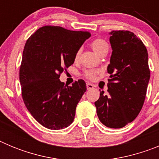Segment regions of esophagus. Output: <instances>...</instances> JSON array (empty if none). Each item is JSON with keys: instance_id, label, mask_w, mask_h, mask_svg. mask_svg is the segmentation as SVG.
<instances>
[{"instance_id": "obj_1", "label": "esophagus", "mask_w": 159, "mask_h": 159, "mask_svg": "<svg viewBox=\"0 0 159 159\" xmlns=\"http://www.w3.org/2000/svg\"><path fill=\"white\" fill-rule=\"evenodd\" d=\"M94 87H95V86H94L92 84H91V83H87V89H88V90L92 89Z\"/></svg>"}]
</instances>
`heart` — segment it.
Wrapping results in <instances>:
<instances>
[{
    "mask_svg": "<svg viewBox=\"0 0 159 159\" xmlns=\"http://www.w3.org/2000/svg\"><path fill=\"white\" fill-rule=\"evenodd\" d=\"M92 47L95 52L99 54L101 51H102L104 48H108V44L104 40L100 39V38H97V39H95L92 42ZM80 49H78L75 55V60H78L79 57H80ZM84 75L87 78L90 79V80H93V79H95V75H96V71H93V70H88V71H86L84 72Z\"/></svg>",
    "mask_w": 159,
    "mask_h": 159,
    "instance_id": "obj_1",
    "label": "heart"
}]
</instances>
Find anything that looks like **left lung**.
<instances>
[{"instance_id": "obj_1", "label": "left lung", "mask_w": 159, "mask_h": 159, "mask_svg": "<svg viewBox=\"0 0 159 159\" xmlns=\"http://www.w3.org/2000/svg\"><path fill=\"white\" fill-rule=\"evenodd\" d=\"M112 53L107 66V92L95 102L101 123L122 128L138 116L144 103L150 80L148 53L139 38L130 31L110 32Z\"/></svg>"}]
</instances>
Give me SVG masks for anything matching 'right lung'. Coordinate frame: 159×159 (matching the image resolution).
<instances>
[{"mask_svg":"<svg viewBox=\"0 0 159 159\" xmlns=\"http://www.w3.org/2000/svg\"><path fill=\"white\" fill-rule=\"evenodd\" d=\"M90 36L86 31L43 26L26 41L20 67L22 98L32 117L46 128H65L75 119L86 84L79 80L68 86L59 78Z\"/></svg>","mask_w":159,"mask_h":159,"instance_id":"right-lung-1","label":"right lung"}]
</instances>
